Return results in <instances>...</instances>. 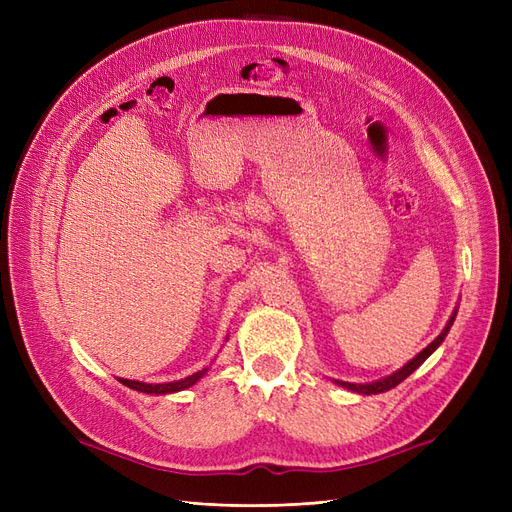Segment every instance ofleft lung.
Here are the masks:
<instances>
[{"mask_svg":"<svg viewBox=\"0 0 512 512\" xmlns=\"http://www.w3.org/2000/svg\"><path fill=\"white\" fill-rule=\"evenodd\" d=\"M455 316H457V312L451 316V320H448V324L444 327V331H442L436 339H433V342H431L423 352H418L408 365H404V367H401L399 371H395L393 376H386V378H382V380H378V382H371V384H352V382H337V384H342L344 389L354 391V393H361V395H376V393H384V391L393 389V386H397L399 382H404V380L412 374V371H416L418 367H421V365L425 363L427 356H429L433 350H436V348L444 342V337H446L448 329L453 327V320H455Z\"/></svg>","mask_w":512,"mask_h":512,"instance_id":"8db88e82","label":"left lung"}]
</instances>
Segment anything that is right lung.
<instances>
[{
    "label": "right lung",
    "mask_w": 512,
    "mask_h": 512,
    "mask_svg": "<svg viewBox=\"0 0 512 512\" xmlns=\"http://www.w3.org/2000/svg\"><path fill=\"white\" fill-rule=\"evenodd\" d=\"M207 369H200L196 374L177 380V382H164V384H145V382H138V380H126V378H119L121 384L130 386L134 391H141V393H149V395H166V393H175V391H183V389H190L192 384H196L200 378L205 376Z\"/></svg>",
    "instance_id": "1"
}]
</instances>
